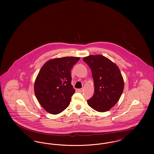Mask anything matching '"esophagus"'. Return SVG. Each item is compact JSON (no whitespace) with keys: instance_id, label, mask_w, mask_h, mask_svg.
<instances>
[{"instance_id":"esophagus-1","label":"esophagus","mask_w":154,"mask_h":154,"mask_svg":"<svg viewBox=\"0 0 154 154\" xmlns=\"http://www.w3.org/2000/svg\"><path fill=\"white\" fill-rule=\"evenodd\" d=\"M82 91H83V88H80V89H77V91H78V92H82Z\"/></svg>"}]
</instances>
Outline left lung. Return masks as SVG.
I'll return each instance as SVG.
<instances>
[{
	"instance_id": "obj_1",
	"label": "left lung",
	"mask_w": 154,
	"mask_h": 154,
	"mask_svg": "<svg viewBox=\"0 0 154 154\" xmlns=\"http://www.w3.org/2000/svg\"><path fill=\"white\" fill-rule=\"evenodd\" d=\"M92 71L95 93L87 100L88 105L99 112L110 110L122 95L124 82L120 70L109 59L101 55H89L83 58Z\"/></svg>"
}]
</instances>
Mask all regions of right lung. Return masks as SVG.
I'll return each mask as SVG.
<instances>
[{
  "instance_id": "1",
  "label": "right lung",
  "mask_w": 154,
  "mask_h": 154,
  "mask_svg": "<svg viewBox=\"0 0 154 154\" xmlns=\"http://www.w3.org/2000/svg\"><path fill=\"white\" fill-rule=\"evenodd\" d=\"M79 57H67L47 61L35 82V94L41 106L49 113L57 114L70 104L75 89L71 84V69Z\"/></svg>"
}]
</instances>
